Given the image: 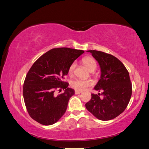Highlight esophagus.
Returning <instances> with one entry per match:
<instances>
[{
    "label": "esophagus",
    "mask_w": 149,
    "mask_h": 149,
    "mask_svg": "<svg viewBox=\"0 0 149 149\" xmlns=\"http://www.w3.org/2000/svg\"><path fill=\"white\" fill-rule=\"evenodd\" d=\"M82 91H75V94H80L81 93Z\"/></svg>",
    "instance_id": "34e87169"
}]
</instances>
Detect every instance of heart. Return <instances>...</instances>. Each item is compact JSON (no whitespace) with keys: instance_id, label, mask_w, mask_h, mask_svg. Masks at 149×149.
I'll return each mask as SVG.
<instances>
[{"instance_id":"heart-1","label":"heart","mask_w":149,"mask_h":149,"mask_svg":"<svg viewBox=\"0 0 149 149\" xmlns=\"http://www.w3.org/2000/svg\"><path fill=\"white\" fill-rule=\"evenodd\" d=\"M83 63L84 65L90 71H93L97 68V63L96 61L91 57H85L83 59ZM76 67V63L73 62L69 66L68 73V75L73 76L74 70ZM93 83L90 79H75L71 82V86L76 91H82L87 88L91 86Z\"/></svg>"}]
</instances>
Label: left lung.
Instances as JSON below:
<instances>
[{
  "label": "left lung",
  "instance_id": "left-lung-1",
  "mask_svg": "<svg viewBox=\"0 0 149 149\" xmlns=\"http://www.w3.org/2000/svg\"><path fill=\"white\" fill-rule=\"evenodd\" d=\"M100 64L101 75L94 89L101 93L91 94L85 106L98 119L109 120L124 111L132 95V84L127 70L114 56L97 50H88Z\"/></svg>",
  "mask_w": 149,
  "mask_h": 149
}]
</instances>
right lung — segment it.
<instances>
[{
	"mask_svg": "<svg viewBox=\"0 0 149 149\" xmlns=\"http://www.w3.org/2000/svg\"><path fill=\"white\" fill-rule=\"evenodd\" d=\"M84 52L55 48L40 56L31 66L24 83L23 96L30 116L45 125L56 123L63 116L74 90L64 81L69 66ZM65 90L56 95V91Z\"/></svg>",
	"mask_w": 149,
	"mask_h": 149,
	"instance_id": "obj_1",
	"label": "right lung"
}]
</instances>
